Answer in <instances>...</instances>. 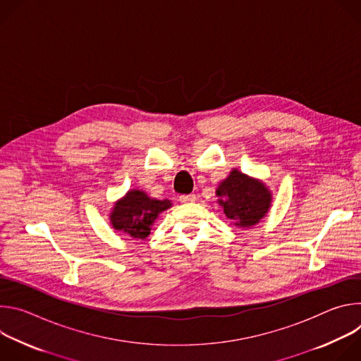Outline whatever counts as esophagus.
I'll list each match as a JSON object with an SVG mask.
<instances>
[{
  "instance_id": "obj_1",
  "label": "esophagus",
  "mask_w": 361,
  "mask_h": 361,
  "mask_svg": "<svg viewBox=\"0 0 361 361\" xmlns=\"http://www.w3.org/2000/svg\"><path fill=\"white\" fill-rule=\"evenodd\" d=\"M195 194H183V195H180V201L181 202H192V201H195Z\"/></svg>"
}]
</instances>
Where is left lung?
Segmentation results:
<instances>
[{"label": "left lung", "instance_id": "8db88e82", "mask_svg": "<svg viewBox=\"0 0 361 361\" xmlns=\"http://www.w3.org/2000/svg\"><path fill=\"white\" fill-rule=\"evenodd\" d=\"M221 197L227 219L235 221V226L251 227L259 223L269 212L271 194L260 181L252 180L245 174L233 170L217 190Z\"/></svg>", "mask_w": 361, "mask_h": 361}]
</instances>
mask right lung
Masks as SVG:
<instances>
[{"label": "right lung", "instance_id": "obj_1", "mask_svg": "<svg viewBox=\"0 0 361 361\" xmlns=\"http://www.w3.org/2000/svg\"><path fill=\"white\" fill-rule=\"evenodd\" d=\"M170 207V200H152L145 192L133 190L116 204L110 219L116 230L142 240L149 234L154 220Z\"/></svg>", "mask_w": 361, "mask_h": 361}]
</instances>
